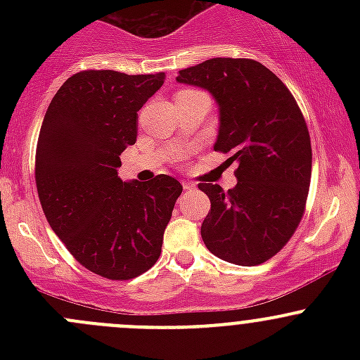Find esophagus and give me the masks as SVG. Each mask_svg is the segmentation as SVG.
<instances>
[{
	"label": "esophagus",
	"mask_w": 360,
	"mask_h": 360,
	"mask_svg": "<svg viewBox=\"0 0 360 360\" xmlns=\"http://www.w3.org/2000/svg\"><path fill=\"white\" fill-rule=\"evenodd\" d=\"M183 188L184 190H195V183H191V181H183Z\"/></svg>",
	"instance_id": "obj_1"
}]
</instances>
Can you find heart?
<instances>
[{
	"instance_id": "1",
	"label": "heart",
	"mask_w": 360,
	"mask_h": 360,
	"mask_svg": "<svg viewBox=\"0 0 360 360\" xmlns=\"http://www.w3.org/2000/svg\"><path fill=\"white\" fill-rule=\"evenodd\" d=\"M191 92H197V90H191V89H183L176 94V96H181V94H191Z\"/></svg>"
}]
</instances>
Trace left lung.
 Returning <instances> with one entry per match:
<instances>
[{
  "mask_svg": "<svg viewBox=\"0 0 360 360\" xmlns=\"http://www.w3.org/2000/svg\"><path fill=\"white\" fill-rule=\"evenodd\" d=\"M177 82L216 97L214 150L238 163L233 190L198 184L210 200L203 244L228 263H264L291 240L307 207L311 144L303 112L284 82L254 59H209L181 69Z\"/></svg>",
  "mask_w": 360,
  "mask_h": 360,
  "instance_id": "1",
  "label": "left lung"
}]
</instances>
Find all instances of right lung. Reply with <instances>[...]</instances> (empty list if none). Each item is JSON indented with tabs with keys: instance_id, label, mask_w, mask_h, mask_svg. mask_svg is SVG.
Masks as SVG:
<instances>
[{
	"instance_id": "right-lung-1",
	"label": "right lung",
	"mask_w": 360,
	"mask_h": 360,
	"mask_svg": "<svg viewBox=\"0 0 360 360\" xmlns=\"http://www.w3.org/2000/svg\"><path fill=\"white\" fill-rule=\"evenodd\" d=\"M163 78L76 72L57 90L39 130L34 177L46 221L82 266L110 281H130L157 263L183 191L165 174L123 183L116 172L137 139V111Z\"/></svg>"
}]
</instances>
